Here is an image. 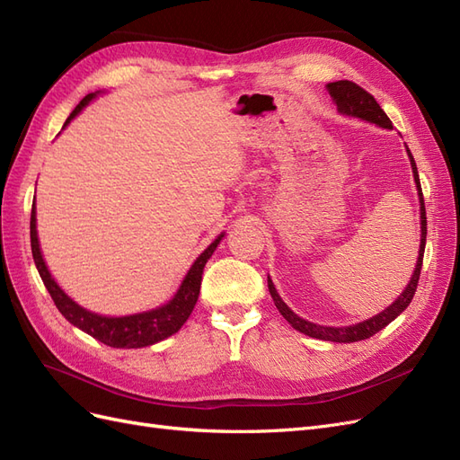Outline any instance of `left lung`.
I'll return each mask as SVG.
<instances>
[{
	"label": "left lung",
	"mask_w": 460,
	"mask_h": 460,
	"mask_svg": "<svg viewBox=\"0 0 460 460\" xmlns=\"http://www.w3.org/2000/svg\"><path fill=\"white\" fill-rule=\"evenodd\" d=\"M326 90L332 97V102L336 103L338 113L351 117V119H360L365 122L376 124V127L392 130L394 124L389 120V117L384 113L382 107L378 105V102L374 97L365 92L360 86H357L355 82L349 80H338V82H330L326 84ZM407 155L411 161V169H412V178L416 184V191H419V203H420V247H419V259H416V267L412 270L411 280L407 284V288L401 291V296L389 305L387 309H384L382 313L374 314L363 323H355L349 326H323V324H314L309 323V320L301 318L299 314H296L291 311L288 305L284 303V299L278 296V291L270 280L269 276V291L272 296V301L276 305V309L280 311V314L288 320L291 324V328H296L297 332L305 333L309 338H316V340H324V341H336V343H351V341H360L372 338L374 333H378L382 328H385L389 323L394 320L409 307V303L412 301V296L416 291V286H419V278H420V269H422V259H424V247H426V208H424V198H422V188H420V178H419V171H416V163L412 159V153L407 147Z\"/></svg>",
	"instance_id": "1"
}]
</instances>
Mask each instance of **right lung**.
<instances>
[{
    "instance_id": "obj_1",
    "label": "right lung",
    "mask_w": 460,
    "mask_h": 460,
    "mask_svg": "<svg viewBox=\"0 0 460 460\" xmlns=\"http://www.w3.org/2000/svg\"><path fill=\"white\" fill-rule=\"evenodd\" d=\"M100 93L102 92L88 93L84 100L76 105L71 117L65 120L63 128H66L68 124H71V120L82 113V109H84L88 103H92ZM222 238H225V232H220L211 242V245H208L205 252L193 261L190 270L184 276V280L180 282L178 289L174 291V296L169 301L159 305L155 309L142 311V313L124 314V316H105L82 307V305H78L73 297H68L65 294V289L55 282V278L51 276L40 249L38 230H36V198L32 203V215H31L32 257L36 262V269L40 272V278L44 280V286L48 288L55 307L59 309V313L73 326L90 333V336L95 338L97 341H102L109 347H117V349H140V347H149L153 343H159L166 338H171L172 333H176L184 326V323L190 318L193 307H196L198 303L205 264L215 253V249L218 247Z\"/></svg>"
}]
</instances>
